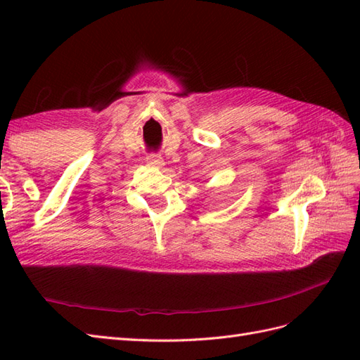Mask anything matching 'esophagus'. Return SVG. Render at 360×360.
Wrapping results in <instances>:
<instances>
[{
	"label": "esophagus",
	"instance_id": "esophagus-1",
	"mask_svg": "<svg viewBox=\"0 0 360 360\" xmlns=\"http://www.w3.org/2000/svg\"><path fill=\"white\" fill-rule=\"evenodd\" d=\"M147 164L153 168H159V167H162L164 160H162V158L158 156V155H151V156L147 158Z\"/></svg>",
	"mask_w": 360,
	"mask_h": 360
}]
</instances>
